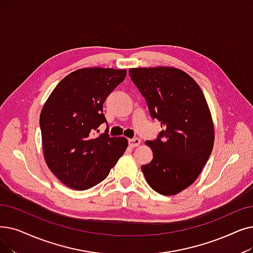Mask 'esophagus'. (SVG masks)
Wrapping results in <instances>:
<instances>
[{"label": "esophagus", "instance_id": "esophagus-1", "mask_svg": "<svg viewBox=\"0 0 253 253\" xmlns=\"http://www.w3.org/2000/svg\"><path fill=\"white\" fill-rule=\"evenodd\" d=\"M140 145V139L139 138H132V139H129V146L131 148H135L138 147Z\"/></svg>", "mask_w": 253, "mask_h": 253}]
</instances>
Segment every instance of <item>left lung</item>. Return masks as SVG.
Returning <instances> with one entry per match:
<instances>
[{"mask_svg":"<svg viewBox=\"0 0 253 253\" xmlns=\"http://www.w3.org/2000/svg\"><path fill=\"white\" fill-rule=\"evenodd\" d=\"M150 114L163 130L147 140L153 159L141 166L150 187L174 195L194 183L214 146V124L205 95L189 74L173 67L130 68Z\"/></svg>","mask_w":253,"mask_h":253,"instance_id":"obj_1","label":"left lung"}]
</instances>
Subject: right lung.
Masks as SVG:
<instances>
[{"label":"right lung","instance_id":"add662e5","mask_svg":"<svg viewBox=\"0 0 253 253\" xmlns=\"http://www.w3.org/2000/svg\"><path fill=\"white\" fill-rule=\"evenodd\" d=\"M126 69L83 68L54 87L40 114L42 149L48 169L66 186L85 190L103 181L128 147L98 127L103 103L126 78Z\"/></svg>","mask_w":253,"mask_h":253}]
</instances>
